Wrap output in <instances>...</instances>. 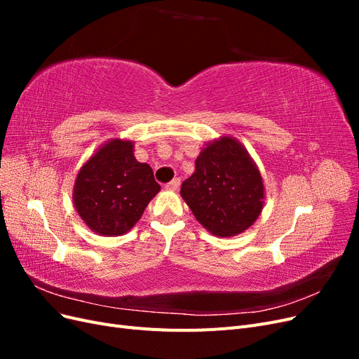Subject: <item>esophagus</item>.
<instances>
[{"instance_id":"obj_1","label":"esophagus","mask_w":359,"mask_h":359,"mask_svg":"<svg viewBox=\"0 0 359 359\" xmlns=\"http://www.w3.org/2000/svg\"><path fill=\"white\" fill-rule=\"evenodd\" d=\"M178 187H180V180L178 178H175V180H172L170 182H168L166 186H165V189L166 190H172V191H175V190H178Z\"/></svg>"}]
</instances>
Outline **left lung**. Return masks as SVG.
<instances>
[{
    "instance_id": "left-lung-1",
    "label": "left lung",
    "mask_w": 359,
    "mask_h": 359,
    "mask_svg": "<svg viewBox=\"0 0 359 359\" xmlns=\"http://www.w3.org/2000/svg\"><path fill=\"white\" fill-rule=\"evenodd\" d=\"M193 175L182 182L181 196L196 220L215 236L240 235L264 210L260 170L244 145L232 136L202 148Z\"/></svg>"
}]
</instances>
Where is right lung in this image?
Listing matches in <instances>:
<instances>
[{"instance_id":"add662e5","label":"right lung","mask_w":359,"mask_h":359,"mask_svg":"<svg viewBox=\"0 0 359 359\" xmlns=\"http://www.w3.org/2000/svg\"><path fill=\"white\" fill-rule=\"evenodd\" d=\"M133 153V140H107L83 163L74 180V208L97 235L127 233L160 191L153 169L137 161Z\"/></svg>"}]
</instances>
